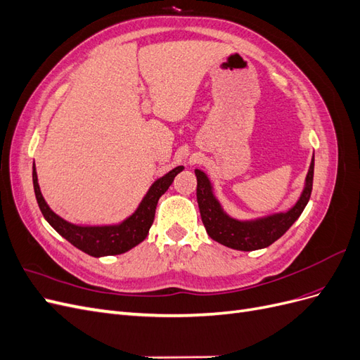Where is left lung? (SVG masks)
Instances as JSON below:
<instances>
[{
	"mask_svg": "<svg viewBox=\"0 0 360 360\" xmlns=\"http://www.w3.org/2000/svg\"><path fill=\"white\" fill-rule=\"evenodd\" d=\"M197 176V200L205 231L213 240L237 250H257L270 246L299 219L307 207L314 180V156L304 180V188L297 202L288 212H281L250 221H240L228 214L213 192V184L207 174L195 169Z\"/></svg>",
	"mask_w": 360,
	"mask_h": 360,
	"instance_id": "obj_1",
	"label": "left lung"
}]
</instances>
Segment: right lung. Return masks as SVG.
<instances>
[{"label":"right lung","mask_w":360,"mask_h":360,"mask_svg":"<svg viewBox=\"0 0 360 360\" xmlns=\"http://www.w3.org/2000/svg\"><path fill=\"white\" fill-rule=\"evenodd\" d=\"M183 169L184 167H177L163 177L158 179L144 195L138 209L129 217H126L123 222L115 225H76L64 221L57 213H53L40 192L34 165H32V184H34V193L40 212L53 230L66 238L75 248L81 249L82 252L99 258L106 255L124 254L129 249L135 248L144 240L151 224L155 221L159 198L168 191L171 183L174 181V177Z\"/></svg>","instance_id":"right-lung-1"}]
</instances>
